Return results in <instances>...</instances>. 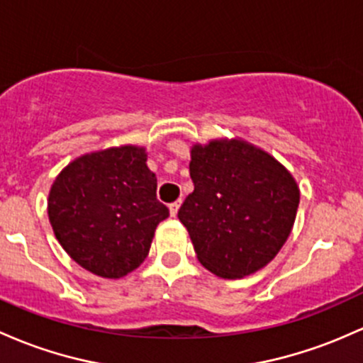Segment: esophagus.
<instances>
[{"mask_svg": "<svg viewBox=\"0 0 363 363\" xmlns=\"http://www.w3.org/2000/svg\"><path fill=\"white\" fill-rule=\"evenodd\" d=\"M169 208H170V215H172V217H175V215H177V212H179V208H181V200L170 203Z\"/></svg>", "mask_w": 363, "mask_h": 363, "instance_id": "1", "label": "esophagus"}]
</instances>
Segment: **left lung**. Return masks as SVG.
Segmentation results:
<instances>
[{"instance_id":"left-lung-1","label":"left lung","mask_w":363,"mask_h":363,"mask_svg":"<svg viewBox=\"0 0 363 363\" xmlns=\"http://www.w3.org/2000/svg\"><path fill=\"white\" fill-rule=\"evenodd\" d=\"M194 191L179 210L200 264L225 279L257 272L279 253L296 218L300 189L264 150L215 139L191 150Z\"/></svg>"}]
</instances>
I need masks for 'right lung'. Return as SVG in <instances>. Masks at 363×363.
I'll return each mask as SVG.
<instances>
[{
    "label": "right lung",
    "instance_id": "1",
    "mask_svg": "<svg viewBox=\"0 0 363 363\" xmlns=\"http://www.w3.org/2000/svg\"><path fill=\"white\" fill-rule=\"evenodd\" d=\"M48 217L72 260L118 279L145 262L169 208L157 200L145 148L121 146L69 163L51 186Z\"/></svg>",
    "mask_w": 363,
    "mask_h": 363
}]
</instances>
